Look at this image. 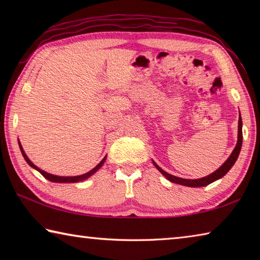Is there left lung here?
<instances>
[{
    "label": "left lung",
    "mask_w": 260,
    "mask_h": 260,
    "mask_svg": "<svg viewBox=\"0 0 260 260\" xmlns=\"http://www.w3.org/2000/svg\"><path fill=\"white\" fill-rule=\"evenodd\" d=\"M241 145H242V120H241V117H239V120H238V141H237L236 147L234 148L233 153L230 154V156L227 158V161H225L217 171H214V172L211 173L210 175L204 176V178H201V179H196V180L182 179V178H178V176H174L172 174L167 173L164 170L159 168L158 165L154 161H153V164H154V167H155L159 171V172H161L165 176V178H167L169 181L173 182V183L181 184V185H184V186H191V187L206 186L210 183H212V182H214V181L221 179L223 175H225L229 172V170L233 168V165L236 163L237 158H238V156H239Z\"/></svg>",
    "instance_id": "1"
}]
</instances>
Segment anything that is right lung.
I'll return each mask as SVG.
<instances>
[{"label": "right lung", "instance_id": "add662e5", "mask_svg": "<svg viewBox=\"0 0 260 260\" xmlns=\"http://www.w3.org/2000/svg\"><path fill=\"white\" fill-rule=\"evenodd\" d=\"M19 146H20V150H21L22 155H23V157H24V159L26 161V163L29 164L31 168H33V169H36L37 171H39V172H40L43 176H45V178H46L47 180L51 181V182H57V183H76V182H80V181H84V180L88 179V178H89V176H91L93 173H96L97 171L103 167V164L105 163V159H106V157H107V156H105V157L102 159V161L96 165L95 168H93L92 170H90L89 172H87V173L82 174V175H77V176H58V175H53V174L48 173V172H46V171H43V170H41V169H39L38 167H36V165L30 161L29 157L26 156V154H25V152L23 151V147H22L20 142H19Z\"/></svg>", "mask_w": 260, "mask_h": 260}]
</instances>
